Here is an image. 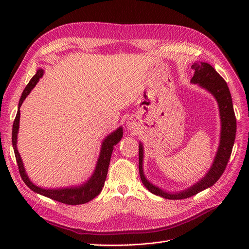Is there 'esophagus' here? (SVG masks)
Instances as JSON below:
<instances>
[{
  "label": "esophagus",
  "mask_w": 249,
  "mask_h": 249,
  "mask_svg": "<svg viewBox=\"0 0 249 249\" xmlns=\"http://www.w3.org/2000/svg\"><path fill=\"white\" fill-rule=\"evenodd\" d=\"M134 126H135L134 120H132V119L127 120V122H126V127H127V129H129V130H133Z\"/></svg>",
  "instance_id": "esophagus-1"
}]
</instances>
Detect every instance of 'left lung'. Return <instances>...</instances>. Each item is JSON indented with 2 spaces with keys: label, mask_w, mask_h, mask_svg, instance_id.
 I'll use <instances>...</instances> for the list:
<instances>
[{
  "label": "left lung",
  "mask_w": 249,
  "mask_h": 249,
  "mask_svg": "<svg viewBox=\"0 0 249 249\" xmlns=\"http://www.w3.org/2000/svg\"><path fill=\"white\" fill-rule=\"evenodd\" d=\"M194 70V76L191 79V83L197 84L201 88L206 89L212 94L217 101L218 107H219L220 114V141L218 146L216 156L212 166L210 167L206 176L200 178L197 183H195L191 187L178 192H168L165 191L158 186L149 182L145 178L143 172V145L139 143V173L143 185L146 187V189L152 193L159 195V196L166 199H184L188 198L198 192L213 186L218 179L220 178L222 173L227 167L228 162L231 154V149L233 146V142L236 138V116L233 112L231 95L230 92L229 86L227 82L218 73L212 66L206 62H194L191 66Z\"/></svg>",
  "instance_id": "8db88e82"
}]
</instances>
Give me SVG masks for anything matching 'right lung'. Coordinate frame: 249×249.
Listing matches in <instances>:
<instances>
[{
    "instance_id": "add662e5",
    "label": "right lung",
    "mask_w": 249,
    "mask_h": 249,
    "mask_svg": "<svg viewBox=\"0 0 249 249\" xmlns=\"http://www.w3.org/2000/svg\"><path fill=\"white\" fill-rule=\"evenodd\" d=\"M42 76H43V70L42 69L37 70V72L34 74V77L28 83V85L26 86L25 90L21 93L20 100L18 103V110L17 113L16 119H14L13 122L12 145L14 149V155H16V159L18 162V170L22 180H24L25 184L32 191L41 194L43 196H47L49 198L57 200L59 202L66 203V205H71V206L82 205V203H86L91 199H93L95 196H97V195L101 193L103 187L105 185V180H106V178H107L113 148H114V145H116L123 138V134H124L123 127L119 126L117 130L109 134L108 136L104 139L102 143L99 159H97V162H96V166L94 168L92 176L90 177V178L87 180V182L83 183L80 186L57 188V189L56 188H54V189H46V188L36 186L31 182V179H30L29 177L27 176L25 167H24V163H22L20 155L18 150L17 143H18V134L19 129V118H20L19 108L21 106L22 102L25 101L26 97L29 95L30 92H31V90L35 87L37 82L39 81V79Z\"/></svg>"
}]
</instances>
